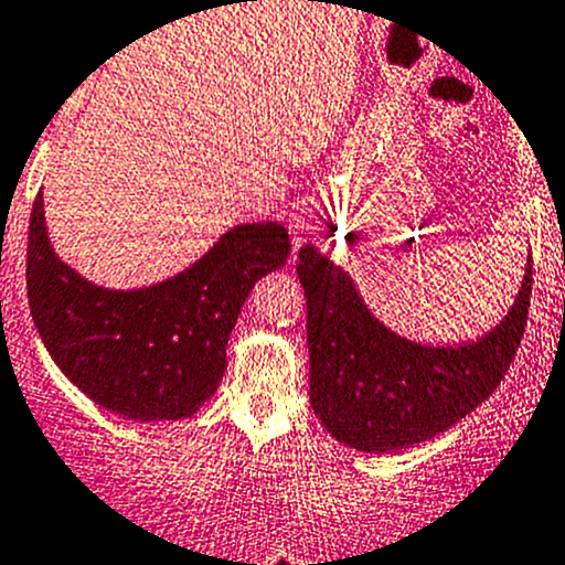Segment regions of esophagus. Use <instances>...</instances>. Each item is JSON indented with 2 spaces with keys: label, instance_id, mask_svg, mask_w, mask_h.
<instances>
[{
  "label": "esophagus",
  "instance_id": "obj_1",
  "mask_svg": "<svg viewBox=\"0 0 565 565\" xmlns=\"http://www.w3.org/2000/svg\"><path fill=\"white\" fill-rule=\"evenodd\" d=\"M292 228H295V234H300V228H303V226H300V223H295ZM298 243H300V237H295V245H298Z\"/></svg>",
  "mask_w": 565,
  "mask_h": 565
}]
</instances>
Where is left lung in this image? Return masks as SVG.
<instances>
[{"label":"left lung","mask_w":565,"mask_h":565,"mask_svg":"<svg viewBox=\"0 0 565 565\" xmlns=\"http://www.w3.org/2000/svg\"><path fill=\"white\" fill-rule=\"evenodd\" d=\"M298 259L311 408L333 439L361 452L405 450L452 428L500 386L524 337L533 256L505 320L456 348L411 342L383 326L353 278L315 245Z\"/></svg>","instance_id":"obj_1"}]
</instances>
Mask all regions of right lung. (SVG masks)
Instances as JSON below:
<instances>
[{"label": "right lung", "mask_w": 565, "mask_h": 565, "mask_svg": "<svg viewBox=\"0 0 565 565\" xmlns=\"http://www.w3.org/2000/svg\"><path fill=\"white\" fill-rule=\"evenodd\" d=\"M281 223L234 226L195 265L143 289H104L57 259L38 193L26 239V298L54 364L126 419H184L217 392L245 298L287 262Z\"/></svg>", "instance_id": "1"}]
</instances>
